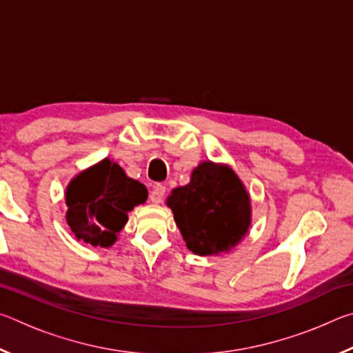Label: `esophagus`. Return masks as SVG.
I'll use <instances>...</instances> for the list:
<instances>
[{"label": "esophagus", "instance_id": "34e87169", "mask_svg": "<svg viewBox=\"0 0 353 353\" xmlns=\"http://www.w3.org/2000/svg\"><path fill=\"white\" fill-rule=\"evenodd\" d=\"M165 194H166V188L163 185H155L151 191V194H149V199H151V202H154V204H160V202L165 199Z\"/></svg>", "mask_w": 353, "mask_h": 353}]
</instances>
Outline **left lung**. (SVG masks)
Segmentation results:
<instances>
[{"mask_svg":"<svg viewBox=\"0 0 353 353\" xmlns=\"http://www.w3.org/2000/svg\"><path fill=\"white\" fill-rule=\"evenodd\" d=\"M166 204L187 248L216 255L236 246L250 224V201L243 183L227 166L201 163L185 187L172 190Z\"/></svg>","mask_w":353,"mask_h":353,"instance_id":"obj_1","label":"left lung"}]
</instances>
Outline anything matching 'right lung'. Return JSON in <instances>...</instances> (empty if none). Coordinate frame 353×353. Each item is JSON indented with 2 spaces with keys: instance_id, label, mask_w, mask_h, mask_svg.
<instances>
[{
  "instance_id": "right-lung-1",
  "label": "right lung",
  "mask_w": 353,
  "mask_h": 353,
  "mask_svg": "<svg viewBox=\"0 0 353 353\" xmlns=\"http://www.w3.org/2000/svg\"><path fill=\"white\" fill-rule=\"evenodd\" d=\"M148 190L104 159L74 177L67 188V223L77 240L109 248L128 223V213L143 204Z\"/></svg>"
}]
</instances>
